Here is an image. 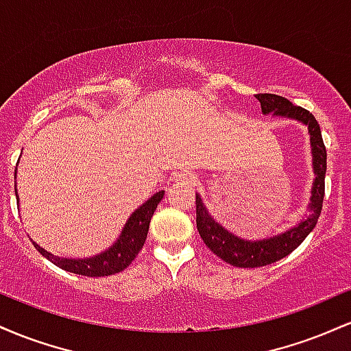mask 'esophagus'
<instances>
[{
  "mask_svg": "<svg viewBox=\"0 0 351 351\" xmlns=\"http://www.w3.org/2000/svg\"><path fill=\"white\" fill-rule=\"evenodd\" d=\"M184 181H188V183H191L193 178H189V176H188V178H184Z\"/></svg>",
  "mask_w": 351,
  "mask_h": 351,
  "instance_id": "34e87169",
  "label": "esophagus"
}]
</instances>
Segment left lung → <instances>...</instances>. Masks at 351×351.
<instances>
[{
    "mask_svg": "<svg viewBox=\"0 0 351 351\" xmlns=\"http://www.w3.org/2000/svg\"><path fill=\"white\" fill-rule=\"evenodd\" d=\"M256 99L261 102L263 114H272L285 119H293L297 122L307 125L310 134V147H312V165L315 180H313L312 196H310V215L307 219L300 221L297 226L287 229L279 236L261 241L241 239L224 229L219 223L213 219L203 204L199 195H196V228L204 244L224 263L234 267H263L280 261L295 251L304 239L315 228L322 213L325 196V173H327V150L322 138L320 125L315 117L305 108L293 106L287 99L276 94H257Z\"/></svg>",
    "mask_w": 351,
    "mask_h": 351,
    "instance_id": "1",
    "label": "left lung"
}]
</instances>
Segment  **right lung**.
<instances>
[{"label": "right lung", "instance_id": "add662e5", "mask_svg": "<svg viewBox=\"0 0 351 351\" xmlns=\"http://www.w3.org/2000/svg\"><path fill=\"white\" fill-rule=\"evenodd\" d=\"M163 195L165 191L155 193L150 199L145 201L142 206L135 209L132 216L128 217L127 224L122 229V234L115 241V244L110 245L102 254H97V256L87 257V259H67V257L52 256L51 252H47L46 249H43L41 245L36 243L34 247L46 259H49L52 264L64 269V271L87 277L112 276V274L127 269L132 264V261L138 256V252L142 251L148 234V228H150L152 216L160 201H162ZM16 199H18V196H16Z\"/></svg>", "mask_w": 351, "mask_h": 351}]
</instances>
